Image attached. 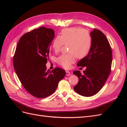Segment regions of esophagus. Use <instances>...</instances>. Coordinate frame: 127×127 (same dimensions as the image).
<instances>
[{"instance_id": "esophagus-1", "label": "esophagus", "mask_w": 127, "mask_h": 127, "mask_svg": "<svg viewBox=\"0 0 127 127\" xmlns=\"http://www.w3.org/2000/svg\"><path fill=\"white\" fill-rule=\"evenodd\" d=\"M71 75V73L69 71H66V76H70Z\"/></svg>"}]
</instances>
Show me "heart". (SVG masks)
<instances>
[{
	"label": "heart",
	"mask_w": 127,
	"mask_h": 127,
	"mask_svg": "<svg viewBox=\"0 0 127 127\" xmlns=\"http://www.w3.org/2000/svg\"><path fill=\"white\" fill-rule=\"evenodd\" d=\"M64 44H68L70 52L60 56L57 62L64 68H69L77 57L82 59L88 54L92 48V37L89 32L80 27L65 29L61 31L60 36H57L53 40V50L59 52Z\"/></svg>",
	"instance_id": "1"
}]
</instances>
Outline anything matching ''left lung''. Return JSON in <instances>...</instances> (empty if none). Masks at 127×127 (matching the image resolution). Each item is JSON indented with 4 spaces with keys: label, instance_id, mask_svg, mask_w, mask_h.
I'll list each match as a JSON object with an SVG mask.
<instances>
[{
    "label": "left lung",
    "instance_id": "obj_1",
    "mask_svg": "<svg viewBox=\"0 0 127 127\" xmlns=\"http://www.w3.org/2000/svg\"><path fill=\"white\" fill-rule=\"evenodd\" d=\"M91 50L77 64L78 67H86V70L83 74L79 70L73 72L79 79L74 89L85 97L93 96L101 90L111 72L112 61V49L106 36L95 29L91 32Z\"/></svg>",
    "mask_w": 127,
    "mask_h": 127
}]
</instances>
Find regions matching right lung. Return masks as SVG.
<instances>
[{"label":"right lung","instance_id":"add662e5","mask_svg":"<svg viewBox=\"0 0 127 127\" xmlns=\"http://www.w3.org/2000/svg\"><path fill=\"white\" fill-rule=\"evenodd\" d=\"M55 31L45 27L24 34L19 40L13 57V65L19 80L30 94L45 98L56 90L66 71L57 67L51 71L45 64L50 54Z\"/></svg>","mask_w":127,"mask_h":127}]
</instances>
